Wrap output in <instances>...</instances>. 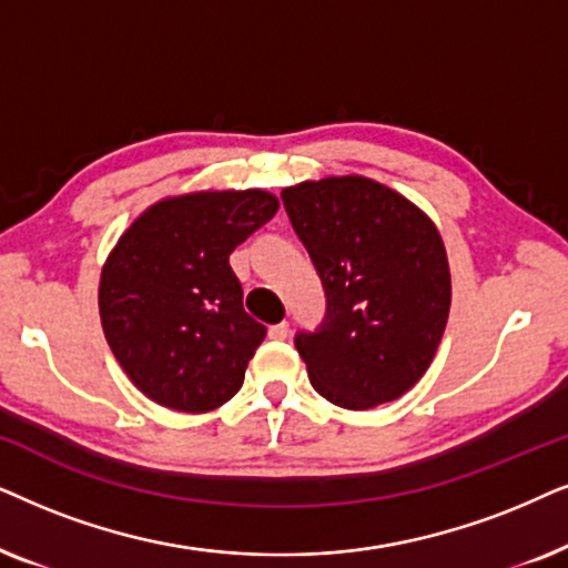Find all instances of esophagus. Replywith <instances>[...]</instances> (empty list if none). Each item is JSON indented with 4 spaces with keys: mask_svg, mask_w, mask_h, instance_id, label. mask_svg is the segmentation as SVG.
I'll return each mask as SVG.
<instances>
[{
    "mask_svg": "<svg viewBox=\"0 0 568 568\" xmlns=\"http://www.w3.org/2000/svg\"><path fill=\"white\" fill-rule=\"evenodd\" d=\"M288 332H291L288 322H277V324H272V327H270V337L272 339H285V337H288Z\"/></svg>",
    "mask_w": 568,
    "mask_h": 568,
    "instance_id": "obj_1",
    "label": "esophagus"
}]
</instances>
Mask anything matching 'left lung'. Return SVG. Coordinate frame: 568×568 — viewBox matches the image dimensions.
Returning <instances> with one entry per match:
<instances>
[{
	"instance_id": "1",
	"label": "left lung",
	"mask_w": 568,
	"mask_h": 568,
	"mask_svg": "<svg viewBox=\"0 0 568 568\" xmlns=\"http://www.w3.org/2000/svg\"><path fill=\"white\" fill-rule=\"evenodd\" d=\"M280 196L327 296L320 327L296 332L314 389L347 410L403 397L426 374L449 316L436 225L363 176L304 181Z\"/></svg>"
}]
</instances>
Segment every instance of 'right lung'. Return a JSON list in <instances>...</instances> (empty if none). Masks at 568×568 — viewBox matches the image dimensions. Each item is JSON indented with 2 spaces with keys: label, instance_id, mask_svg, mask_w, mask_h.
I'll list each match as a JSON object with an SVG mask.
<instances>
[{
  "label": "right lung",
  "instance_id": "right-lung-1",
  "mask_svg": "<svg viewBox=\"0 0 568 568\" xmlns=\"http://www.w3.org/2000/svg\"><path fill=\"white\" fill-rule=\"evenodd\" d=\"M262 189L200 192L145 210L101 275L103 335L153 403L207 413L236 395L267 327L244 312L233 248L277 213Z\"/></svg>",
  "mask_w": 568,
  "mask_h": 568
}]
</instances>
